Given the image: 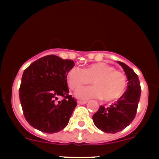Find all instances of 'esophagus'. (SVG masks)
Masks as SVG:
<instances>
[{"label": "esophagus", "instance_id": "1", "mask_svg": "<svg viewBox=\"0 0 159 159\" xmlns=\"http://www.w3.org/2000/svg\"><path fill=\"white\" fill-rule=\"evenodd\" d=\"M78 103L79 105H84V104L87 103V101H81V100H79V101H78Z\"/></svg>", "mask_w": 159, "mask_h": 159}]
</instances>
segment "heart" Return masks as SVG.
Masks as SVG:
<instances>
[{"instance_id":"heart-1","label":"heart","mask_w":159,"mask_h":159,"mask_svg":"<svg viewBox=\"0 0 159 159\" xmlns=\"http://www.w3.org/2000/svg\"><path fill=\"white\" fill-rule=\"evenodd\" d=\"M66 78L71 90L88 84L92 81L93 86L81 87L75 92L76 97L81 99L103 98L107 102L114 101L124 93L127 84L123 72L103 62L87 65L83 69L72 67Z\"/></svg>"}]
</instances>
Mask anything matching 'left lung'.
Instances as JSON below:
<instances>
[{
    "label": "left lung",
    "instance_id": "obj_1",
    "mask_svg": "<svg viewBox=\"0 0 159 159\" xmlns=\"http://www.w3.org/2000/svg\"><path fill=\"white\" fill-rule=\"evenodd\" d=\"M126 75L127 90L116 102L108 107L100 106L93 116V120L98 129L106 133H116L123 130L135 117L141 88L138 76L126 64L117 61Z\"/></svg>",
    "mask_w": 159,
    "mask_h": 159
}]
</instances>
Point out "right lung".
Segmentation results:
<instances>
[{"instance_id": "obj_1", "label": "right lung", "mask_w": 159, "mask_h": 159, "mask_svg": "<svg viewBox=\"0 0 159 159\" xmlns=\"http://www.w3.org/2000/svg\"><path fill=\"white\" fill-rule=\"evenodd\" d=\"M74 66L72 60L47 55L24 71L19 98L25 118L32 127L52 134L66 126L77 105L69 95L66 80ZM60 97H63L61 101Z\"/></svg>"}]
</instances>
